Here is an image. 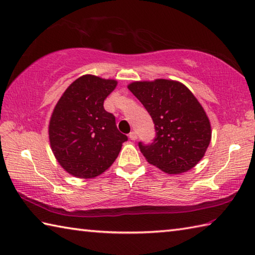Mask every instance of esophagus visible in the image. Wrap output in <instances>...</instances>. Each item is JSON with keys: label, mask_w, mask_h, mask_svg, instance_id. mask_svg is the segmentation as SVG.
Returning a JSON list of instances; mask_svg holds the SVG:
<instances>
[{"label": "esophagus", "mask_w": 255, "mask_h": 255, "mask_svg": "<svg viewBox=\"0 0 255 255\" xmlns=\"http://www.w3.org/2000/svg\"><path fill=\"white\" fill-rule=\"evenodd\" d=\"M129 138H130L131 140H136L137 139V133L135 131H131L129 133Z\"/></svg>", "instance_id": "esophagus-1"}]
</instances>
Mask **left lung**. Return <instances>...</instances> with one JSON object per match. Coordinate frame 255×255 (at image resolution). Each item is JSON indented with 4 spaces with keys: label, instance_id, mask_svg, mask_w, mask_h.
I'll return each mask as SVG.
<instances>
[{
    "label": "left lung",
    "instance_id": "obj_1",
    "mask_svg": "<svg viewBox=\"0 0 255 255\" xmlns=\"http://www.w3.org/2000/svg\"><path fill=\"white\" fill-rule=\"evenodd\" d=\"M153 119L156 137L150 145L139 143L149 164L167 174L195 167L208 148L211 126L193 93L179 81L156 79L128 84Z\"/></svg>",
    "mask_w": 255,
    "mask_h": 255
}]
</instances>
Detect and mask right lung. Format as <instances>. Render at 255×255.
Listing matches in <instances>:
<instances>
[{"label": "right lung", "instance_id": "1", "mask_svg": "<svg viewBox=\"0 0 255 255\" xmlns=\"http://www.w3.org/2000/svg\"><path fill=\"white\" fill-rule=\"evenodd\" d=\"M118 82L85 74L65 90L50 116L48 135L56 161L67 173L94 179L112 165L127 136L103 108Z\"/></svg>", "mask_w": 255, "mask_h": 255}]
</instances>
